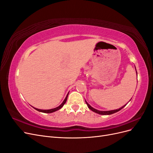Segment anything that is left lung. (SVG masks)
Here are the masks:
<instances>
[{
  "mask_svg": "<svg viewBox=\"0 0 153 153\" xmlns=\"http://www.w3.org/2000/svg\"><path fill=\"white\" fill-rule=\"evenodd\" d=\"M135 69H136V68H135ZM85 103H86V104H87V106H88V108H89V109H91L92 111H93V112H96V113H97V114H100V115H110V114H114V113H115V112H118V111L121 110L124 107V106L126 105H125L124 106H122L121 108H120L117 109V110H110V111H100V110H96V109H95V108H92V106H91L89 103H88L86 101H85Z\"/></svg>",
  "mask_w": 153,
  "mask_h": 153,
  "instance_id": "left-lung-1",
  "label": "left lung"
}]
</instances>
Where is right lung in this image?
Wrapping results in <instances>:
<instances>
[{
	"mask_svg": "<svg viewBox=\"0 0 153 153\" xmlns=\"http://www.w3.org/2000/svg\"><path fill=\"white\" fill-rule=\"evenodd\" d=\"M68 94L66 96L65 100H64L63 101V102L62 103V104H61V105H59V106H57V107H56V108H52V109H50V110H41V109H38V108H35V109H36V110L39 111V112H43V113H48V114H50V113H52V112H55V111H57V110H59V109H61V108L62 107V106H63V105L66 103V101H67V98H68Z\"/></svg>",
	"mask_w": 153,
	"mask_h": 153,
	"instance_id": "add662e5",
	"label": "right lung"
}]
</instances>
